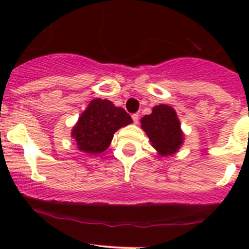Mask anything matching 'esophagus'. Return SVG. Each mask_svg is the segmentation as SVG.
I'll return each mask as SVG.
<instances>
[{
  "mask_svg": "<svg viewBox=\"0 0 249 249\" xmlns=\"http://www.w3.org/2000/svg\"><path fill=\"white\" fill-rule=\"evenodd\" d=\"M139 119H140V115L137 114V113H135V114H132V120H134L135 124H137V123H139Z\"/></svg>",
  "mask_w": 249,
  "mask_h": 249,
  "instance_id": "1",
  "label": "esophagus"
}]
</instances>
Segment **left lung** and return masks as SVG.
I'll list each match as a JSON object with an SVG mask.
<instances>
[{
  "label": "left lung",
  "instance_id": "8db88e82",
  "mask_svg": "<svg viewBox=\"0 0 249 249\" xmlns=\"http://www.w3.org/2000/svg\"><path fill=\"white\" fill-rule=\"evenodd\" d=\"M141 123L153 147L161 155L173 154L183 143L179 120L175 109L167 105L155 106L152 114L144 115Z\"/></svg>",
  "mask_w": 249,
  "mask_h": 249
}]
</instances>
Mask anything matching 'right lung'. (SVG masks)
I'll list each match as a JSON object with an SVG mask.
<instances>
[{"label": "right lung", "mask_w": 249, "mask_h": 249, "mask_svg": "<svg viewBox=\"0 0 249 249\" xmlns=\"http://www.w3.org/2000/svg\"><path fill=\"white\" fill-rule=\"evenodd\" d=\"M130 123L131 117L124 108L115 107L108 100L95 99L78 119L72 137L79 150L99 154L108 148L114 132Z\"/></svg>", "instance_id": "obj_1"}]
</instances>
